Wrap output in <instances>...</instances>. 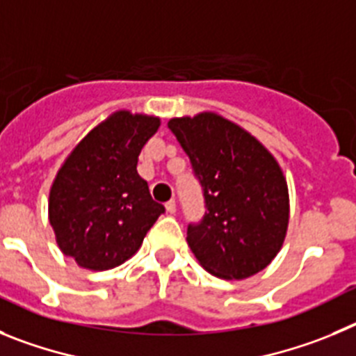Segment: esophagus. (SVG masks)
Masks as SVG:
<instances>
[{"mask_svg": "<svg viewBox=\"0 0 356 356\" xmlns=\"http://www.w3.org/2000/svg\"><path fill=\"white\" fill-rule=\"evenodd\" d=\"M165 209H166V213H168V214H175V211H177V206H175V200L166 202Z\"/></svg>", "mask_w": 356, "mask_h": 356, "instance_id": "esophagus-1", "label": "esophagus"}]
</instances>
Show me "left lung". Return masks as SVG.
<instances>
[{"label":"left lung","instance_id":"8db88e82","mask_svg":"<svg viewBox=\"0 0 356 356\" xmlns=\"http://www.w3.org/2000/svg\"><path fill=\"white\" fill-rule=\"evenodd\" d=\"M206 200L188 245L211 275L243 280L280 252L289 223V193L280 165L255 136L211 111L172 118Z\"/></svg>","mask_w":356,"mask_h":356}]
</instances>
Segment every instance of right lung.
<instances>
[{
    "label": "right lung",
    "instance_id": "1",
    "mask_svg": "<svg viewBox=\"0 0 356 356\" xmlns=\"http://www.w3.org/2000/svg\"><path fill=\"white\" fill-rule=\"evenodd\" d=\"M159 118L120 110L72 149L49 191V223L63 255L104 271L133 257L165 207L136 172Z\"/></svg>",
    "mask_w": 356,
    "mask_h": 356
}]
</instances>
